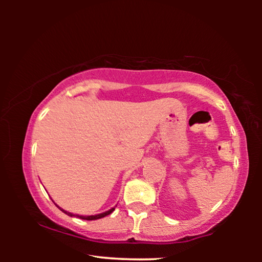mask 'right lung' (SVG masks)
I'll return each mask as SVG.
<instances>
[{
    "mask_svg": "<svg viewBox=\"0 0 262 262\" xmlns=\"http://www.w3.org/2000/svg\"><path fill=\"white\" fill-rule=\"evenodd\" d=\"M61 209V208H60ZM115 209V208H112V209H110L108 211H105V212H103V214H98V215H95V216H79V215H74V214H72V212H67L66 210H63V209H61L62 211L64 212V214H67L68 216H76V217H79V219L81 220H86V221H94V220H99V219H101V217H105V216H107V215H110L111 212H113V210Z\"/></svg>",
    "mask_w": 262,
    "mask_h": 262,
    "instance_id": "right-lung-1",
    "label": "right lung"
}]
</instances>
